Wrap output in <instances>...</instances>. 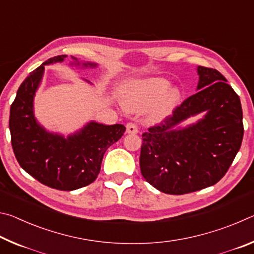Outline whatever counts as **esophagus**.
<instances>
[{
  "label": "esophagus",
  "mask_w": 254,
  "mask_h": 254,
  "mask_svg": "<svg viewBox=\"0 0 254 254\" xmlns=\"http://www.w3.org/2000/svg\"><path fill=\"white\" fill-rule=\"evenodd\" d=\"M127 132L130 133V134H135V133L139 132V130H137L136 124H134V123H127Z\"/></svg>",
  "instance_id": "obj_1"
}]
</instances>
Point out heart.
I'll use <instances>...</instances> for the list:
<instances>
[{"label":"heart","instance_id":"b5f03b06","mask_svg":"<svg viewBox=\"0 0 254 254\" xmlns=\"http://www.w3.org/2000/svg\"><path fill=\"white\" fill-rule=\"evenodd\" d=\"M169 86V81L160 77L132 81L124 92V104L130 111H143L153 104L150 119L160 121L173 113L182 98L179 88Z\"/></svg>","mask_w":254,"mask_h":254}]
</instances>
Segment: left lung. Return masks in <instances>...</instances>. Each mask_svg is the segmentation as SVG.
<instances>
[{"mask_svg":"<svg viewBox=\"0 0 254 254\" xmlns=\"http://www.w3.org/2000/svg\"><path fill=\"white\" fill-rule=\"evenodd\" d=\"M197 92L160 126L142 134L140 169L162 192L183 195L213 186L223 178L243 139L241 101L226 78L213 68L197 67ZM200 113L196 124H179Z\"/></svg>","mask_w":254,"mask_h":254,"instance_id":"1","label":"left lung"}]
</instances>
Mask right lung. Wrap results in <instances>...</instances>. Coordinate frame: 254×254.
<instances>
[{"label":"right lung","mask_w":254,"mask_h":254,"mask_svg":"<svg viewBox=\"0 0 254 254\" xmlns=\"http://www.w3.org/2000/svg\"><path fill=\"white\" fill-rule=\"evenodd\" d=\"M67 55L50 58L23 80L10 109L11 143L21 168L38 182L58 190H75L97 178L107 148L126 131L122 124L88 122L69 135L47 131L33 112L36 92L44 77L45 66L63 63ZM70 66L95 68V63H80L72 57Z\"/></svg>","instance_id":"right-lung-1"}]
</instances>
